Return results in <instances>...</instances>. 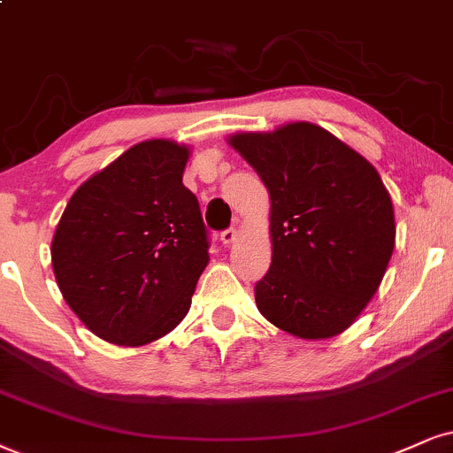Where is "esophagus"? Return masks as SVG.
Returning <instances> with one entry per match:
<instances>
[{
  "instance_id": "esophagus-1",
  "label": "esophagus",
  "mask_w": 453,
  "mask_h": 453,
  "mask_svg": "<svg viewBox=\"0 0 453 453\" xmlns=\"http://www.w3.org/2000/svg\"><path fill=\"white\" fill-rule=\"evenodd\" d=\"M235 239H237V228H226V231H222V235H220V242L225 243V245H231V243H235Z\"/></svg>"
}]
</instances>
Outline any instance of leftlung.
Wrapping results in <instances>:
<instances>
[{"label":"left lung","mask_w":453,"mask_h":453,"mask_svg":"<svg viewBox=\"0 0 453 453\" xmlns=\"http://www.w3.org/2000/svg\"><path fill=\"white\" fill-rule=\"evenodd\" d=\"M228 144L271 197V269L260 315L303 340L342 334L380 288L395 250V210L363 155L309 121L237 132Z\"/></svg>","instance_id":"8db88e82"}]
</instances>
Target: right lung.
<instances>
[{
	"label": "right lung",
	"mask_w": 453,
	"mask_h": 453,
	"mask_svg": "<svg viewBox=\"0 0 453 453\" xmlns=\"http://www.w3.org/2000/svg\"><path fill=\"white\" fill-rule=\"evenodd\" d=\"M191 149L134 144L73 193L52 239L60 294L83 326L119 346L170 334L208 266L199 201L182 184Z\"/></svg>",
	"instance_id": "right-lung-1"
}]
</instances>
